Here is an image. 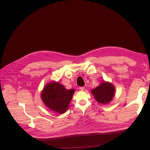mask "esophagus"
I'll return each instance as SVG.
<instances>
[{
	"label": "esophagus",
	"mask_w": 150,
	"mask_h": 150,
	"mask_svg": "<svg viewBox=\"0 0 150 150\" xmlns=\"http://www.w3.org/2000/svg\"><path fill=\"white\" fill-rule=\"evenodd\" d=\"M81 91H84V87H80V88H79Z\"/></svg>",
	"instance_id": "esophagus-1"
}]
</instances>
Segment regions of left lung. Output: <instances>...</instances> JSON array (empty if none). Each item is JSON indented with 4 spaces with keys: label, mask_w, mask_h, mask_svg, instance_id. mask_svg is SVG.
I'll return each instance as SVG.
<instances>
[{
    "label": "left lung",
    "mask_w": 150,
    "mask_h": 150,
    "mask_svg": "<svg viewBox=\"0 0 150 150\" xmlns=\"http://www.w3.org/2000/svg\"><path fill=\"white\" fill-rule=\"evenodd\" d=\"M115 87L111 83L103 81L98 86L91 91L97 101L101 104H107L114 97Z\"/></svg>",
    "instance_id": "1"
}]
</instances>
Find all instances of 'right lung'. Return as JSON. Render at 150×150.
<instances>
[{"mask_svg": "<svg viewBox=\"0 0 150 150\" xmlns=\"http://www.w3.org/2000/svg\"><path fill=\"white\" fill-rule=\"evenodd\" d=\"M74 92L73 89L67 90L61 84L52 81L44 88L41 98L52 111L63 114L67 110Z\"/></svg>", "mask_w": 150, "mask_h": 150, "instance_id": "obj_1", "label": "right lung"}]
</instances>
